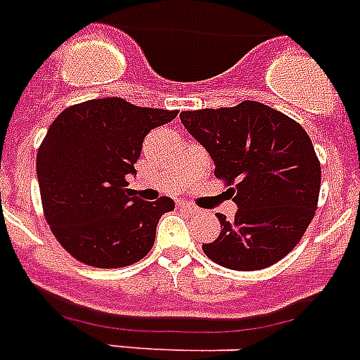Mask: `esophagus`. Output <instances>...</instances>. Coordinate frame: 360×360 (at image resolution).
Returning a JSON list of instances; mask_svg holds the SVG:
<instances>
[{"label": "esophagus", "instance_id": "obj_1", "mask_svg": "<svg viewBox=\"0 0 360 360\" xmlns=\"http://www.w3.org/2000/svg\"><path fill=\"white\" fill-rule=\"evenodd\" d=\"M177 207H179L181 210H185V212H190V214L199 212V208L195 207V205H192V203H186V201H179V203H177Z\"/></svg>", "mask_w": 360, "mask_h": 360}]
</instances>
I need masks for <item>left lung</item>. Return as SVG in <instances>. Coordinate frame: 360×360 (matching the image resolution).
I'll return each instance as SVG.
<instances>
[{"mask_svg": "<svg viewBox=\"0 0 360 360\" xmlns=\"http://www.w3.org/2000/svg\"><path fill=\"white\" fill-rule=\"evenodd\" d=\"M179 117L240 207L232 221L217 214L221 232L203 245L205 255L234 271H258L288 256L319 205L320 161L306 129L255 101Z\"/></svg>", "mask_w": 360, "mask_h": 360, "instance_id": "left-lung-1", "label": "left lung"}]
</instances>
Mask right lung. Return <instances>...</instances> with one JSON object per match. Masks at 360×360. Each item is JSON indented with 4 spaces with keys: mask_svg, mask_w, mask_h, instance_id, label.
Segmentation results:
<instances>
[{
    "mask_svg": "<svg viewBox=\"0 0 360 360\" xmlns=\"http://www.w3.org/2000/svg\"><path fill=\"white\" fill-rule=\"evenodd\" d=\"M175 110L129 104L119 96L69 105L53 120L36 159L45 221L78 262L98 269L137 264L152 250L170 198L141 201L128 175L153 128Z\"/></svg>",
    "mask_w": 360,
    "mask_h": 360,
    "instance_id": "1",
    "label": "right lung"
}]
</instances>
